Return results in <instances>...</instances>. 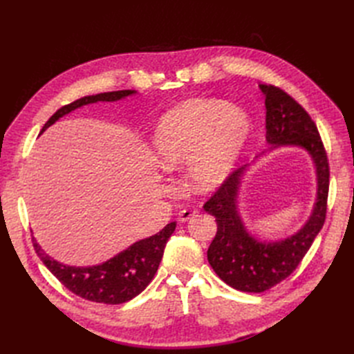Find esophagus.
I'll list each match as a JSON object with an SVG mask.
<instances>
[{"label":"esophagus","mask_w":354,"mask_h":354,"mask_svg":"<svg viewBox=\"0 0 354 354\" xmlns=\"http://www.w3.org/2000/svg\"><path fill=\"white\" fill-rule=\"evenodd\" d=\"M198 214V209L190 207V208H183L180 212H178V220L180 221H187L189 218H192L194 216H196Z\"/></svg>","instance_id":"34e87169"}]
</instances>
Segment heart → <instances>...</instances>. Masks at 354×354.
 <instances>
[{
  "mask_svg": "<svg viewBox=\"0 0 354 354\" xmlns=\"http://www.w3.org/2000/svg\"><path fill=\"white\" fill-rule=\"evenodd\" d=\"M251 130V120L243 109L217 99H190L159 120L152 140L153 156L167 171L186 164L189 186L209 192L230 176Z\"/></svg>",
  "mask_w": 354,
  "mask_h": 354,
  "instance_id": "heart-1",
  "label": "heart"
}]
</instances>
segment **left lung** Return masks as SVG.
Here are the masks:
<instances>
[{"label":"left lung","instance_id":"8db88e82","mask_svg":"<svg viewBox=\"0 0 354 354\" xmlns=\"http://www.w3.org/2000/svg\"><path fill=\"white\" fill-rule=\"evenodd\" d=\"M266 95V138L274 146H301L317 171V199L312 217L294 236L264 243L246 232L236 209L242 168L234 171L203 203L216 217L217 233L208 248V261L223 282L243 292H264L291 274L324 227L328 208L329 162L317 127L307 111L282 88L261 84Z\"/></svg>","mask_w":354,"mask_h":354}]
</instances>
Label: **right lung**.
<instances>
[{"mask_svg":"<svg viewBox=\"0 0 354 354\" xmlns=\"http://www.w3.org/2000/svg\"><path fill=\"white\" fill-rule=\"evenodd\" d=\"M133 93L136 91L120 90L85 95V97L57 109L42 127L41 133L46 131V128L55 124L63 115L81 108L84 104L94 102H115ZM174 230L176 221L167 224L162 230L153 234V236L136 242L130 248L115 255L113 259L106 263L91 267H72L57 263L41 250V246L34 238H32V243H34L35 252L41 261L71 292L94 303L122 304L145 291V288L151 283L159 263L162 260L167 241Z\"/></svg>","mask_w":354,"mask_h":354,"instance_id":"add662e5","label":"right lung"}]
</instances>
